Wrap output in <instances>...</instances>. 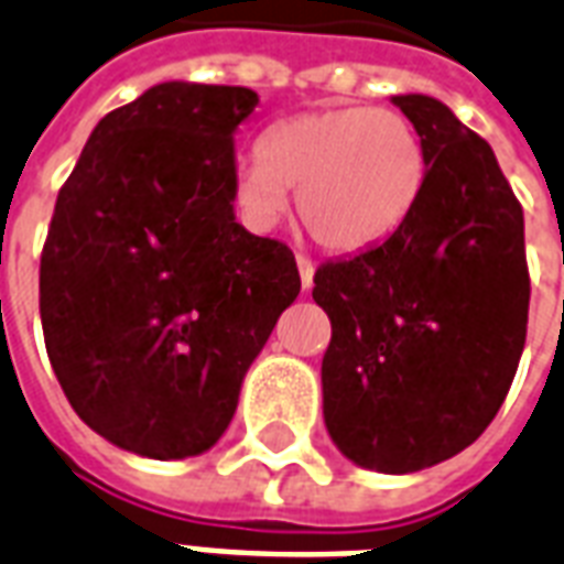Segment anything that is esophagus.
Listing matches in <instances>:
<instances>
[{
  "label": "esophagus",
  "instance_id": "34e87169",
  "mask_svg": "<svg viewBox=\"0 0 564 564\" xmlns=\"http://www.w3.org/2000/svg\"><path fill=\"white\" fill-rule=\"evenodd\" d=\"M296 268H300V282H303V291H308L314 282V261L303 252H296Z\"/></svg>",
  "mask_w": 564,
  "mask_h": 564
}]
</instances>
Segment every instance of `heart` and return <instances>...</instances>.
<instances>
[{
    "mask_svg": "<svg viewBox=\"0 0 564 564\" xmlns=\"http://www.w3.org/2000/svg\"><path fill=\"white\" fill-rule=\"evenodd\" d=\"M426 147L409 120L373 105H338L288 117L259 143V161L235 173V203L268 229L296 191V214L332 252L388 241L426 182Z\"/></svg>",
    "mask_w": 564,
    "mask_h": 564,
    "instance_id": "1",
    "label": "heart"
}]
</instances>
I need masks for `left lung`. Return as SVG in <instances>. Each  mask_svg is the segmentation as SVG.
Segmentation results:
<instances>
[{
    "label": "left lung",
    "instance_id": "obj_1",
    "mask_svg": "<svg viewBox=\"0 0 564 564\" xmlns=\"http://www.w3.org/2000/svg\"><path fill=\"white\" fill-rule=\"evenodd\" d=\"M426 147V182L388 241L314 270L329 314L323 417L347 459L414 474L486 432L527 341L523 208L495 152L447 105L394 96Z\"/></svg>",
    "mask_w": 564,
    "mask_h": 564
}]
</instances>
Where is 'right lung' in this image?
<instances>
[{
  "mask_svg": "<svg viewBox=\"0 0 564 564\" xmlns=\"http://www.w3.org/2000/svg\"><path fill=\"white\" fill-rule=\"evenodd\" d=\"M250 87L164 82L105 115L61 185L41 323L69 405L150 459L217 444L279 314L294 252L235 223L232 132Z\"/></svg>",
  "mask_w": 564,
  "mask_h": 564,
  "instance_id": "1",
  "label": "right lung"
}]
</instances>
